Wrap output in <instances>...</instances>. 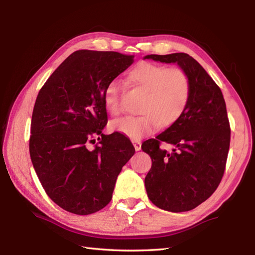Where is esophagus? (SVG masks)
Wrapping results in <instances>:
<instances>
[{"instance_id": "1", "label": "esophagus", "mask_w": 255, "mask_h": 255, "mask_svg": "<svg viewBox=\"0 0 255 255\" xmlns=\"http://www.w3.org/2000/svg\"><path fill=\"white\" fill-rule=\"evenodd\" d=\"M132 143H133V147L136 149V151H139L141 149V141L140 140H132Z\"/></svg>"}]
</instances>
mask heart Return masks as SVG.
I'll use <instances>...</instances> for the list:
<instances>
[{
    "label": "heart",
    "mask_w": 255,
    "mask_h": 255,
    "mask_svg": "<svg viewBox=\"0 0 255 255\" xmlns=\"http://www.w3.org/2000/svg\"><path fill=\"white\" fill-rule=\"evenodd\" d=\"M133 86L144 92L137 116H126L112 123L114 130L133 140L154 131L156 127H170L186 110L191 96V81L181 68H166L152 62H140L129 73ZM122 84L113 80L106 85L104 103L112 115H119Z\"/></svg>",
    "instance_id": "1"
}]
</instances>
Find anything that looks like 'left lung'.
<instances>
[{
	"label": "left lung",
	"instance_id": "obj_1",
	"mask_svg": "<svg viewBox=\"0 0 255 255\" xmlns=\"http://www.w3.org/2000/svg\"><path fill=\"white\" fill-rule=\"evenodd\" d=\"M145 59L176 62L191 81V96L178 121L149 139L141 149L152 159L144 178L149 199L172 213L192 210L208 199L224 176L230 145V124L219 86L187 53L150 55ZM162 142L174 145L169 154Z\"/></svg>",
	"mask_w": 255,
	"mask_h": 255
}]
</instances>
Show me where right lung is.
<instances>
[{
  "label": "right lung",
  "mask_w": 255,
  "mask_h": 255,
  "mask_svg": "<svg viewBox=\"0 0 255 255\" xmlns=\"http://www.w3.org/2000/svg\"><path fill=\"white\" fill-rule=\"evenodd\" d=\"M132 62L133 56L115 51L78 50L38 93L30 159L46 194L69 213L90 215L104 208L118 174L134 153L124 134L102 133L107 124L106 85ZM96 136L99 142L90 148Z\"/></svg>",
  "instance_id": "obj_1"
}]
</instances>
